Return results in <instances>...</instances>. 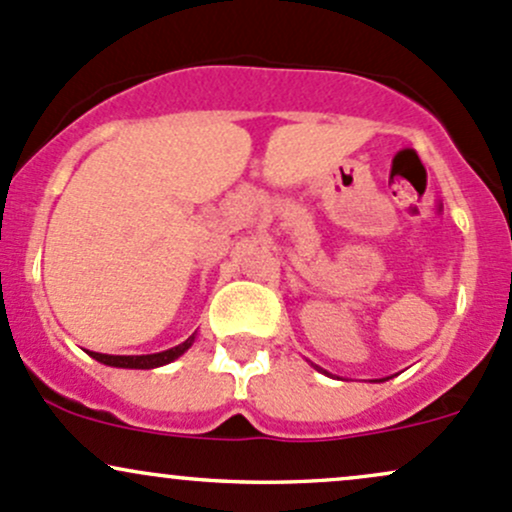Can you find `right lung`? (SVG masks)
<instances>
[{"instance_id":"right-lung-1","label":"right lung","mask_w":512,"mask_h":512,"mask_svg":"<svg viewBox=\"0 0 512 512\" xmlns=\"http://www.w3.org/2000/svg\"><path fill=\"white\" fill-rule=\"evenodd\" d=\"M192 340H194V335L187 342H182V345L172 347V350H165V352H157V355H138V357L128 355L126 357V355H101V352H89V355H92L101 364H109V367L153 369V367H162V364H170L172 359H177L179 355H184V350H189Z\"/></svg>"}]
</instances>
